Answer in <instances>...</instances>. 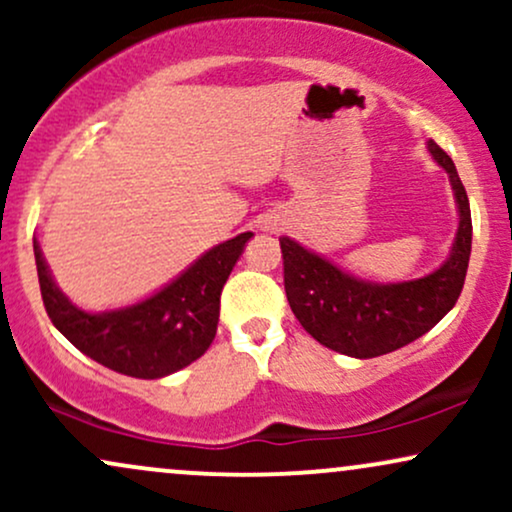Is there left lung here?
Returning <instances> with one entry per match:
<instances>
[{"instance_id": "1", "label": "left lung", "mask_w": 512, "mask_h": 512, "mask_svg": "<svg viewBox=\"0 0 512 512\" xmlns=\"http://www.w3.org/2000/svg\"><path fill=\"white\" fill-rule=\"evenodd\" d=\"M426 149L448 173L460 216L450 255L431 274L378 284L344 272L296 240L279 238L286 298L293 315L327 349L354 358L390 354L436 327L460 298L472 255L469 199L452 158L433 139H428Z\"/></svg>"}]
</instances>
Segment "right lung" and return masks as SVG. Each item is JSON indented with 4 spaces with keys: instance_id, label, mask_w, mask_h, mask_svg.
Listing matches in <instances>:
<instances>
[{
    "instance_id": "1",
    "label": "right lung",
    "mask_w": 512,
    "mask_h": 512,
    "mask_svg": "<svg viewBox=\"0 0 512 512\" xmlns=\"http://www.w3.org/2000/svg\"><path fill=\"white\" fill-rule=\"evenodd\" d=\"M250 238L248 231L214 245L149 298L103 313H88L69 301L52 279L38 240H33V252L52 325L101 366L156 380L190 366L214 342L221 289Z\"/></svg>"
}]
</instances>
